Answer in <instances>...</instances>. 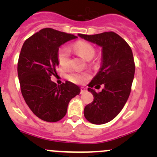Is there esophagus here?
<instances>
[{
  "mask_svg": "<svg viewBox=\"0 0 157 157\" xmlns=\"http://www.w3.org/2000/svg\"><path fill=\"white\" fill-rule=\"evenodd\" d=\"M86 91V88H84V87H81L80 88V94H83Z\"/></svg>",
  "mask_w": 157,
  "mask_h": 157,
  "instance_id": "obj_1",
  "label": "esophagus"
}]
</instances>
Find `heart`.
I'll use <instances>...</instances> for the list:
<instances>
[{"mask_svg":"<svg viewBox=\"0 0 157 157\" xmlns=\"http://www.w3.org/2000/svg\"><path fill=\"white\" fill-rule=\"evenodd\" d=\"M73 48L75 52L82 55L86 60H90L94 57L96 50L89 43L84 40L77 41L73 45ZM57 60L61 66L66 67L70 63V51L66 46L60 48L57 52ZM89 75L86 73L72 71L67 75L68 80L77 84L84 83L87 80Z\"/></svg>","mask_w":157,"mask_h":157,"instance_id":"b5f03b06","label":"heart"}]
</instances>
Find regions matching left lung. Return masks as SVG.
<instances>
[{
    "label": "left lung",
    "instance_id": "left-lung-1",
    "mask_svg": "<svg viewBox=\"0 0 157 157\" xmlns=\"http://www.w3.org/2000/svg\"><path fill=\"white\" fill-rule=\"evenodd\" d=\"M78 36L102 47V66L88 89L94 100L84 109L88 121L102 125L117 116L130 95L135 72L132 50L125 40L113 32ZM102 84L104 88L100 93L91 89Z\"/></svg>",
    "mask_w": 157,
    "mask_h": 157
}]
</instances>
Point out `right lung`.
<instances>
[{
    "label": "right lung",
    "mask_w": 157,
    "mask_h": 157,
    "mask_svg": "<svg viewBox=\"0 0 157 157\" xmlns=\"http://www.w3.org/2000/svg\"><path fill=\"white\" fill-rule=\"evenodd\" d=\"M77 37L45 28L26 39L21 48L17 63L21 93L32 112L46 122L63 118L70 100L80 94V88L72 82L57 86L51 80L59 65V47Z\"/></svg>",
    "instance_id": "obj_1"
}]
</instances>
